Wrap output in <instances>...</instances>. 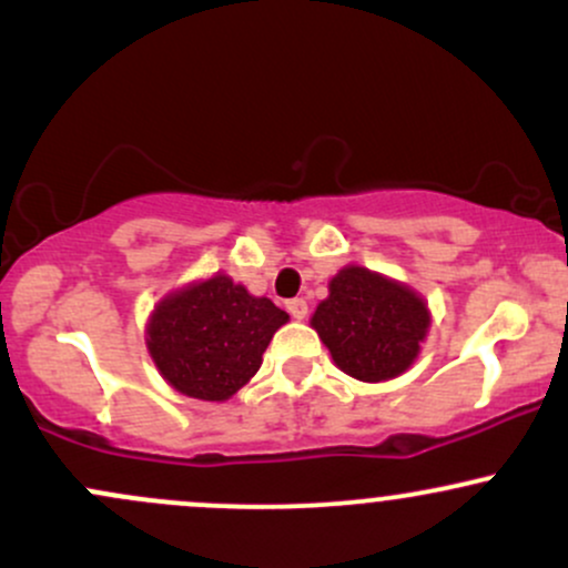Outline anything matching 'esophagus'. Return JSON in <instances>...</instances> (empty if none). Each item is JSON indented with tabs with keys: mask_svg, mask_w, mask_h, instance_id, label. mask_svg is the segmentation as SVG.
I'll return each mask as SVG.
<instances>
[{
	"mask_svg": "<svg viewBox=\"0 0 568 568\" xmlns=\"http://www.w3.org/2000/svg\"><path fill=\"white\" fill-rule=\"evenodd\" d=\"M288 312L293 321H304L306 312H310V306H306L304 298H293V302H288Z\"/></svg>",
	"mask_w": 568,
	"mask_h": 568,
	"instance_id": "1",
	"label": "esophagus"
}]
</instances>
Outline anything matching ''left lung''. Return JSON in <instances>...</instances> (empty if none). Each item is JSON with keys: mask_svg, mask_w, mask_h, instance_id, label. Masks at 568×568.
<instances>
[{"mask_svg": "<svg viewBox=\"0 0 568 568\" xmlns=\"http://www.w3.org/2000/svg\"><path fill=\"white\" fill-rule=\"evenodd\" d=\"M429 321L427 302L410 285L347 264L331 277L310 325L344 374L376 384L414 366Z\"/></svg>", "mask_w": 568, "mask_h": 568, "instance_id": "8db88e82", "label": "left lung"}]
</instances>
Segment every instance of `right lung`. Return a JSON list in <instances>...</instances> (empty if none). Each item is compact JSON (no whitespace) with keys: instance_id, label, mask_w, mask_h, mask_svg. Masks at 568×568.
<instances>
[{"instance_id":"1","label":"right lung","mask_w":568,"mask_h":568,"mask_svg":"<svg viewBox=\"0 0 568 568\" xmlns=\"http://www.w3.org/2000/svg\"><path fill=\"white\" fill-rule=\"evenodd\" d=\"M285 323L288 312L216 272L160 298L146 323V349L175 393L221 403L262 368Z\"/></svg>"}]
</instances>
